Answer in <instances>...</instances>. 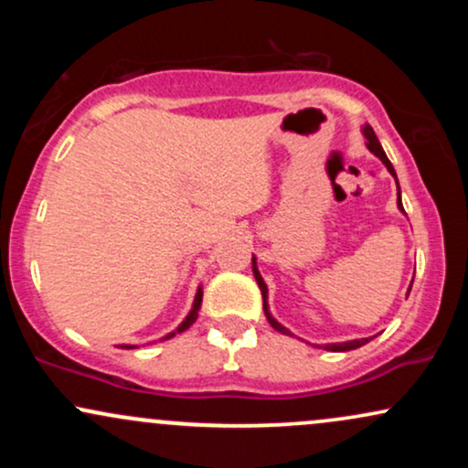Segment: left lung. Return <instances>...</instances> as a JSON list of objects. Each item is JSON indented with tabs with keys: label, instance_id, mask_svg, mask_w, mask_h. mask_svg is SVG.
Wrapping results in <instances>:
<instances>
[{
	"label": "left lung",
	"instance_id": "left-lung-1",
	"mask_svg": "<svg viewBox=\"0 0 468 468\" xmlns=\"http://www.w3.org/2000/svg\"><path fill=\"white\" fill-rule=\"evenodd\" d=\"M365 138H367V147H369V152L372 154H376L378 155L380 160H383V165L388 166L389 169V174L394 176L396 178V171H394V166H391V163H389V158L388 155H385V152H383V147H380V143H378V138H376V133H374V130L372 127H365ZM399 182V180H396ZM399 207H400V211H405V208H402V202H400V189H399ZM252 275H255V279H257V283H260V290H261V297H264V314H266V319H268V324H271L272 327H275L277 332H282V335H290V332L286 330V327H283L282 324H277L275 319H272L271 316V313H268V305H266V297H268V288H266V283H264V279H261V275H260V271H257V266H255V257H252ZM411 290V288H410ZM292 336V335H290ZM369 338H358V341H347V343H332V346H325V350H330V352H347V350H356V347H361V346H365V343H367Z\"/></svg>",
	"mask_w": 468,
	"mask_h": 468
}]
</instances>
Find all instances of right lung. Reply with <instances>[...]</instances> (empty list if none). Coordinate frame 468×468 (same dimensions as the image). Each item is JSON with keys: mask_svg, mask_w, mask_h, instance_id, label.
<instances>
[{"mask_svg": "<svg viewBox=\"0 0 468 468\" xmlns=\"http://www.w3.org/2000/svg\"><path fill=\"white\" fill-rule=\"evenodd\" d=\"M200 305H202V290H197V294H196V303H193V310L189 313V316H186L185 321H182V325L178 327V332H182V330H186V327H189L193 321L197 319V310H200ZM174 336V335H171Z\"/></svg>", "mask_w": 468, "mask_h": 468, "instance_id": "1", "label": "right lung"}]
</instances>
